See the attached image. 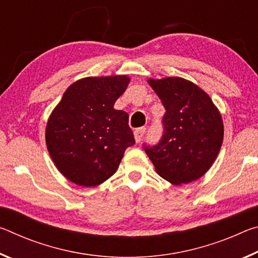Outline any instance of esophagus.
<instances>
[{
	"mask_svg": "<svg viewBox=\"0 0 258 258\" xmlns=\"http://www.w3.org/2000/svg\"><path fill=\"white\" fill-rule=\"evenodd\" d=\"M147 133V128L146 127H141V128H138L135 130L134 132V137H135V141H137L138 143L142 141V139L145 138V135Z\"/></svg>",
	"mask_w": 258,
	"mask_h": 258,
	"instance_id": "34e87169",
	"label": "esophagus"
}]
</instances>
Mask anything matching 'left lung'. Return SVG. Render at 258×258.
Masks as SVG:
<instances>
[{
    "label": "left lung",
    "mask_w": 258,
    "mask_h": 258,
    "mask_svg": "<svg viewBox=\"0 0 258 258\" xmlns=\"http://www.w3.org/2000/svg\"><path fill=\"white\" fill-rule=\"evenodd\" d=\"M166 112L163 135L143 150L156 171L173 184L198 180L215 161L223 142V121L211 98L180 77L150 80Z\"/></svg>",
    "instance_id": "8db88e82"
}]
</instances>
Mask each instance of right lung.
Wrapping results in <instances>:
<instances>
[{"label":"right lung","mask_w":258,"mask_h":258,"mask_svg":"<svg viewBox=\"0 0 258 258\" xmlns=\"http://www.w3.org/2000/svg\"><path fill=\"white\" fill-rule=\"evenodd\" d=\"M126 76L86 77L63 93L46 125V147L69 181L95 186L112 176L125 150L135 143L128 113L113 109Z\"/></svg>","instance_id":"1"}]
</instances>
